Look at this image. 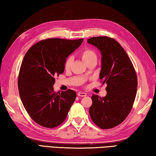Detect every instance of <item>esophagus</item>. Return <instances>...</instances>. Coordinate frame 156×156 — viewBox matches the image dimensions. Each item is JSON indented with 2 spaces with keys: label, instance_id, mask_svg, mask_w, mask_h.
<instances>
[{
  "label": "esophagus",
  "instance_id": "34e87169",
  "mask_svg": "<svg viewBox=\"0 0 156 156\" xmlns=\"http://www.w3.org/2000/svg\"><path fill=\"white\" fill-rule=\"evenodd\" d=\"M77 95L79 96H81V97H84V96H87V94L85 93V92H79L77 94Z\"/></svg>",
  "mask_w": 156,
  "mask_h": 156
}]
</instances>
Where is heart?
<instances>
[{
  "label": "heart",
  "instance_id": "heart-1",
  "mask_svg": "<svg viewBox=\"0 0 156 156\" xmlns=\"http://www.w3.org/2000/svg\"><path fill=\"white\" fill-rule=\"evenodd\" d=\"M80 56L86 64L92 61L97 60V54L96 51L90 48H86L84 50L82 51L80 54ZM73 61V58L72 56H69L67 58L65 61H64V69L69 70L70 68V66H71Z\"/></svg>",
  "mask_w": 156,
  "mask_h": 156
}]
</instances>
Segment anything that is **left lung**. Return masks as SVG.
<instances>
[{
	"label": "left lung",
	"instance_id": "1",
	"mask_svg": "<svg viewBox=\"0 0 156 156\" xmlns=\"http://www.w3.org/2000/svg\"><path fill=\"white\" fill-rule=\"evenodd\" d=\"M87 43L101 51L100 79L107 85L105 97L92 95L90 115L99 128H113L124 122L133 108L137 91L136 73L124 49L112 38L92 37Z\"/></svg>",
	"mask_w": 156,
	"mask_h": 156
}]
</instances>
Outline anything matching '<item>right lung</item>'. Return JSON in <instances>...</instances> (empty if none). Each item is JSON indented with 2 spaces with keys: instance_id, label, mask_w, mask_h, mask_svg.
Instances as JSON below:
<instances>
[{
  "instance_id": "right-lung-1",
  "label": "right lung",
  "mask_w": 156,
  "mask_h": 156,
  "mask_svg": "<svg viewBox=\"0 0 156 156\" xmlns=\"http://www.w3.org/2000/svg\"><path fill=\"white\" fill-rule=\"evenodd\" d=\"M83 39H48L34 44L20 66L18 90L22 104L38 124L53 128L60 125L75 102L76 92H55V77L62 74L64 61Z\"/></svg>"
}]
</instances>
